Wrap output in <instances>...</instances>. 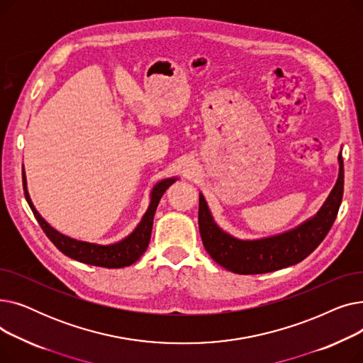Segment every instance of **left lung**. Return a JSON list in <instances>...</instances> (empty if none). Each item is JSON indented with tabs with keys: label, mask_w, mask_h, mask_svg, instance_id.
<instances>
[{
	"label": "left lung",
	"mask_w": 363,
	"mask_h": 363,
	"mask_svg": "<svg viewBox=\"0 0 363 363\" xmlns=\"http://www.w3.org/2000/svg\"><path fill=\"white\" fill-rule=\"evenodd\" d=\"M340 175L335 186L318 215L296 230L257 241H241L225 234L213 222L200 194L199 228L204 249L222 268L241 274H266L306 259L330 233L337 218L345 189V164L340 152Z\"/></svg>",
	"instance_id": "1"
}]
</instances>
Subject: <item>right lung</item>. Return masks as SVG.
Returning <instances> with one entry per match:
<instances>
[{"mask_svg":"<svg viewBox=\"0 0 363 363\" xmlns=\"http://www.w3.org/2000/svg\"><path fill=\"white\" fill-rule=\"evenodd\" d=\"M175 182L174 178L164 179L159 182L155 188H152L151 193V203L148 211L145 212L143 220L137 226V230L133 231L129 237L122 240L121 242L111 244V245H99V244H91L85 241H76L73 238H69L60 233H57L35 211V207L30 201V197L26 189V179H25V170H23V189H25V197L32 208V212L41 225L43 231L50 238V241L59 249L63 255L69 256L70 259H74L78 262L94 264V266H101V268H123V266H129L135 263L143 253L147 250L150 237H151V228H152V218H155L156 208L159 206V201L162 196L164 194L166 189Z\"/></svg>","mask_w":363,"mask_h":363,"instance_id":"add662e5","label":"right lung"}]
</instances>
